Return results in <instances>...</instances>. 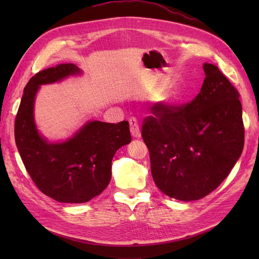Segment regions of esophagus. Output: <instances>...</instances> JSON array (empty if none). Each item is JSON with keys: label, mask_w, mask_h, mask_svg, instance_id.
Returning a JSON list of instances; mask_svg holds the SVG:
<instances>
[{"label": "esophagus", "mask_w": 259, "mask_h": 259, "mask_svg": "<svg viewBox=\"0 0 259 259\" xmlns=\"http://www.w3.org/2000/svg\"><path fill=\"white\" fill-rule=\"evenodd\" d=\"M130 126H131V133L134 137H140V128H139V124L136 117H131L130 119Z\"/></svg>", "instance_id": "1"}]
</instances>
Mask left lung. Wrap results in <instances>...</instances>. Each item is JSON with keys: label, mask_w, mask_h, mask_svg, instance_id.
I'll return each mask as SVG.
<instances>
[{"label": "left lung", "mask_w": 259, "mask_h": 259, "mask_svg": "<svg viewBox=\"0 0 259 259\" xmlns=\"http://www.w3.org/2000/svg\"><path fill=\"white\" fill-rule=\"evenodd\" d=\"M189 104H156L143 122L154 184L170 198H204L223 183L244 146L240 94L211 65Z\"/></svg>", "instance_id": "obj_1"}]
</instances>
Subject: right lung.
<instances>
[{
    "label": "right lung",
    "instance_id": "add662e5",
    "mask_svg": "<svg viewBox=\"0 0 259 259\" xmlns=\"http://www.w3.org/2000/svg\"><path fill=\"white\" fill-rule=\"evenodd\" d=\"M73 64H60L34 74L27 83L15 120V140L27 171L44 194L62 203H84L97 197L111 179L117 149L131 143L130 124L90 121L64 143L51 144L36 130L33 107L43 84L80 74Z\"/></svg>",
    "mask_w": 259,
    "mask_h": 259
}]
</instances>
